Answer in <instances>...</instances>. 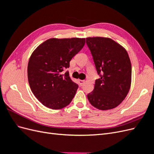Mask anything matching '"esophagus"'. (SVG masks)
Listing matches in <instances>:
<instances>
[{"mask_svg":"<svg viewBox=\"0 0 154 154\" xmlns=\"http://www.w3.org/2000/svg\"><path fill=\"white\" fill-rule=\"evenodd\" d=\"M78 82H79V84H80V85L82 86L83 85V83H85V81L84 80H79Z\"/></svg>","mask_w":154,"mask_h":154,"instance_id":"1","label":"esophagus"}]
</instances>
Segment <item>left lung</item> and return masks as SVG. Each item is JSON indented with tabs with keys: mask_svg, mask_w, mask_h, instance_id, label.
<instances>
[{
	"mask_svg": "<svg viewBox=\"0 0 154 154\" xmlns=\"http://www.w3.org/2000/svg\"><path fill=\"white\" fill-rule=\"evenodd\" d=\"M86 44L100 78L87 94L91 104L105 110L118 106L128 94L131 85L132 66L127 51L105 37H88Z\"/></svg>",
	"mask_w": 154,
	"mask_h": 154,
	"instance_id": "obj_1",
	"label": "left lung"
}]
</instances>
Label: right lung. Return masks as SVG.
I'll use <instances>...</instances> for the list:
<instances>
[{"instance_id": "obj_1", "label": "right lung", "mask_w": 154, "mask_h": 154, "mask_svg": "<svg viewBox=\"0 0 154 154\" xmlns=\"http://www.w3.org/2000/svg\"><path fill=\"white\" fill-rule=\"evenodd\" d=\"M85 38H50L32 53L27 66L28 82L35 96L44 106L61 109L71 103L78 88L69 72L71 59L85 45Z\"/></svg>"}]
</instances>
